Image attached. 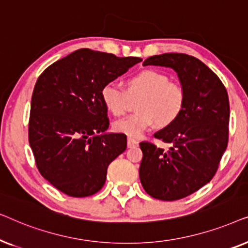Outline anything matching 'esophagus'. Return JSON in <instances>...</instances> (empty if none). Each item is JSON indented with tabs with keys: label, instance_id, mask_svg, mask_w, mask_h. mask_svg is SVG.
Segmentation results:
<instances>
[{
	"label": "esophagus",
	"instance_id": "1",
	"mask_svg": "<svg viewBox=\"0 0 248 248\" xmlns=\"http://www.w3.org/2000/svg\"><path fill=\"white\" fill-rule=\"evenodd\" d=\"M138 145H139V142L137 140H134V139H132V138L127 139V147L128 148H134V147H138Z\"/></svg>",
	"mask_w": 248,
	"mask_h": 248
}]
</instances>
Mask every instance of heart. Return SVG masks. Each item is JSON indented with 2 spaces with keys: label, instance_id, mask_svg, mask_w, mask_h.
I'll list each match as a JSON object with an SVG mask.
<instances>
[{
  "label": "heart",
  "instance_id": "heart-1",
  "mask_svg": "<svg viewBox=\"0 0 248 248\" xmlns=\"http://www.w3.org/2000/svg\"><path fill=\"white\" fill-rule=\"evenodd\" d=\"M105 107L114 116H123L127 110L128 97H140L137 110L131 116L115 122L113 127L118 133L131 138L141 137L157 124L159 127L170 126L178 120L186 104L184 87L170 81L165 73L155 70H142L126 81V91L114 82L101 88Z\"/></svg>",
  "mask_w": 248,
  "mask_h": 248
}]
</instances>
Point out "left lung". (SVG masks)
<instances>
[{"mask_svg":"<svg viewBox=\"0 0 248 248\" xmlns=\"http://www.w3.org/2000/svg\"><path fill=\"white\" fill-rule=\"evenodd\" d=\"M143 65L174 69L186 93L178 120L154 134L169 148L140 143L143 157L139 174L144 191L161 201H176L199 191L218 170L228 144V93L211 69L187 54L155 55Z\"/></svg>","mask_w":248,"mask_h":248,"instance_id":"obj_1","label":"left lung"}]
</instances>
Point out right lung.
<instances>
[{
	"mask_svg": "<svg viewBox=\"0 0 248 248\" xmlns=\"http://www.w3.org/2000/svg\"><path fill=\"white\" fill-rule=\"evenodd\" d=\"M141 61L82 48L39 76L30 106L29 144L40 174L64 194L84 198L100 191L108 166L126 149L125 134H104L109 118L100 93Z\"/></svg>",
	"mask_w": 248,
	"mask_h": 248,
	"instance_id": "obj_1",
	"label": "right lung"
}]
</instances>
